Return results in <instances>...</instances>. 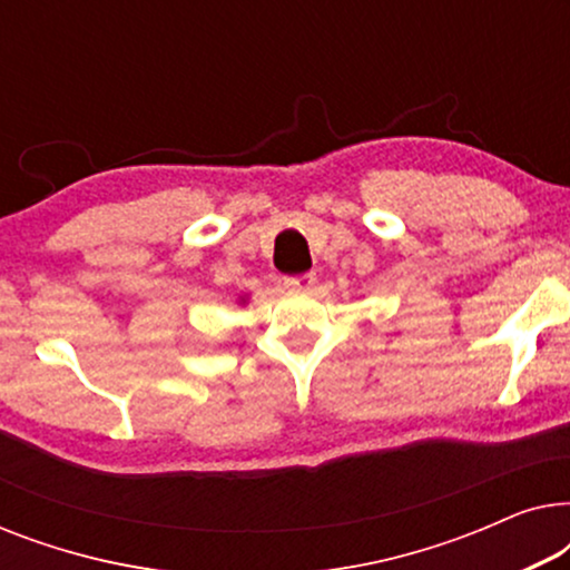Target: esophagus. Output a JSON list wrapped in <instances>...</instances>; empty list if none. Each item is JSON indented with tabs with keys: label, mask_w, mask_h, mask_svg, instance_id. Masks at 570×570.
Instances as JSON below:
<instances>
[{
	"label": "esophagus",
	"mask_w": 570,
	"mask_h": 570,
	"mask_svg": "<svg viewBox=\"0 0 570 570\" xmlns=\"http://www.w3.org/2000/svg\"><path fill=\"white\" fill-rule=\"evenodd\" d=\"M285 285L291 287V291H311V287L316 285V275L314 272H303V275L285 277Z\"/></svg>",
	"instance_id": "34e87169"
}]
</instances>
